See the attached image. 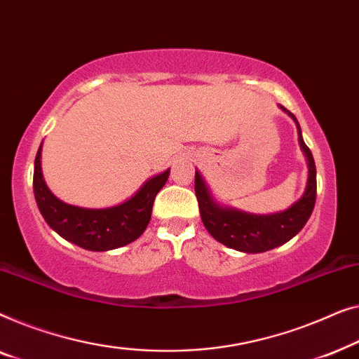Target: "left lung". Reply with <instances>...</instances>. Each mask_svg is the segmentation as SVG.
Segmentation results:
<instances>
[{
  "mask_svg": "<svg viewBox=\"0 0 359 359\" xmlns=\"http://www.w3.org/2000/svg\"><path fill=\"white\" fill-rule=\"evenodd\" d=\"M278 107L294 120L297 140H299V146L306 156L307 169H309L304 194L290 208L278 211V213L254 215L236 210L232 206L221 205L213 198L201 174L195 170V194L198 200L201 221H203L206 231L221 244L229 249L245 252V254H260V252L271 250L275 247L286 244L304 228L316 205L317 179L314 158L302 140L301 127L294 115L283 105H278Z\"/></svg>",
  "mask_w": 359,
  "mask_h": 359,
  "instance_id": "left-lung-1",
  "label": "left lung"
}]
</instances>
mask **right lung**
I'll return each instance as SVG.
<instances>
[{"instance_id": "right-lung-1", "label": "right lung", "mask_w": 359, "mask_h": 359, "mask_svg": "<svg viewBox=\"0 0 359 359\" xmlns=\"http://www.w3.org/2000/svg\"><path fill=\"white\" fill-rule=\"evenodd\" d=\"M170 169L151 177L123 203L110 208H81L57 198L42 174V144L34 163V195L43 219L57 234L86 250L105 252L138 239L148 228L158 191Z\"/></svg>"}]
</instances>
